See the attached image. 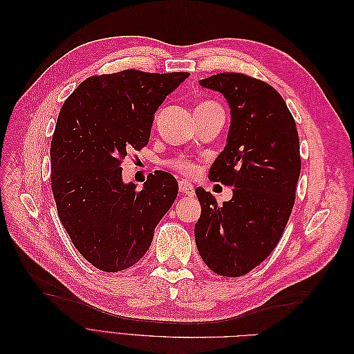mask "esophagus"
Wrapping results in <instances>:
<instances>
[{"instance_id": "1", "label": "esophagus", "mask_w": 354, "mask_h": 354, "mask_svg": "<svg viewBox=\"0 0 354 354\" xmlns=\"http://www.w3.org/2000/svg\"><path fill=\"white\" fill-rule=\"evenodd\" d=\"M178 189H180L181 194L186 195V196H194L195 195V187L192 186L189 181H186V180L178 181Z\"/></svg>"}]
</instances>
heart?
<instances>
[{
    "mask_svg": "<svg viewBox=\"0 0 354 354\" xmlns=\"http://www.w3.org/2000/svg\"><path fill=\"white\" fill-rule=\"evenodd\" d=\"M203 104H205V103H203ZM171 167L181 171V173H186V174H192L195 171V167L192 165L190 162H187L186 159H176V160H173V162H171Z\"/></svg>",
    "mask_w": 354,
    "mask_h": 354,
    "instance_id": "heart-1",
    "label": "heart"
}]
</instances>
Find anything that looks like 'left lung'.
<instances>
[{
	"mask_svg": "<svg viewBox=\"0 0 354 354\" xmlns=\"http://www.w3.org/2000/svg\"><path fill=\"white\" fill-rule=\"evenodd\" d=\"M199 84L224 95L230 108L227 142L208 177L234 189L223 205L196 189L195 241L214 273L238 277L263 263L282 238L301 171L298 131L282 95L269 84L234 72Z\"/></svg>",
	"mask_w": 354,
	"mask_h": 354,
	"instance_id": "obj_1",
	"label": "left lung"
}]
</instances>
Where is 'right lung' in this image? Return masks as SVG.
I'll return each mask as SVG.
<instances>
[{
  "label": "right lung",
  "mask_w": 354,
  "mask_h": 354,
  "mask_svg": "<svg viewBox=\"0 0 354 354\" xmlns=\"http://www.w3.org/2000/svg\"><path fill=\"white\" fill-rule=\"evenodd\" d=\"M187 72L128 69L87 78L63 103L50 146L51 189L75 248L103 272L136 264L173 205L177 180L149 176L142 190L124 183L121 160L151 137L155 112Z\"/></svg>",
  "instance_id": "obj_1"
}]
</instances>
